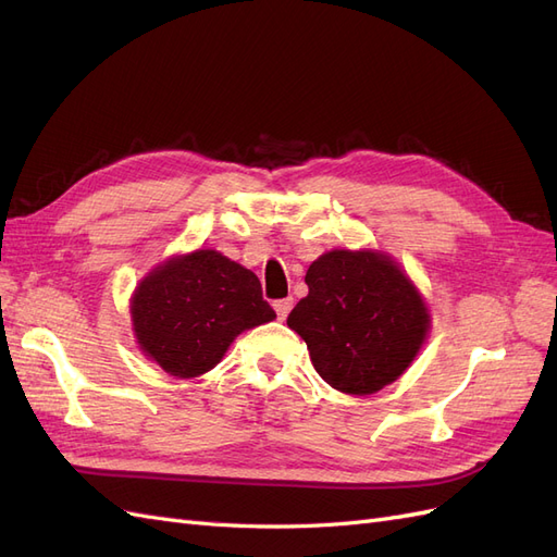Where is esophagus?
<instances>
[{"mask_svg":"<svg viewBox=\"0 0 557 557\" xmlns=\"http://www.w3.org/2000/svg\"><path fill=\"white\" fill-rule=\"evenodd\" d=\"M274 309H276V315L278 320H285L293 309V297H283V299H276L274 301Z\"/></svg>","mask_w":557,"mask_h":557,"instance_id":"1","label":"esophagus"}]
</instances>
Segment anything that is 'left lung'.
I'll return each mask as SVG.
<instances>
[{
	"instance_id": "8db88e82",
	"label": "left lung",
	"mask_w": 557,
	"mask_h": 557,
	"mask_svg": "<svg viewBox=\"0 0 557 557\" xmlns=\"http://www.w3.org/2000/svg\"><path fill=\"white\" fill-rule=\"evenodd\" d=\"M305 281L309 295L288 327L307 342L320 379L348 395H372L401 376L425 342L430 315L391 258L330 250Z\"/></svg>"
}]
</instances>
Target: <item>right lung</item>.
I'll use <instances>...</instances> for the list:
<instances>
[{
    "label": "right lung",
    "instance_id": "right-lung-1",
    "mask_svg": "<svg viewBox=\"0 0 557 557\" xmlns=\"http://www.w3.org/2000/svg\"><path fill=\"white\" fill-rule=\"evenodd\" d=\"M274 318L258 276L215 250L158 267L132 299L141 350L178 379L209 372L234 336Z\"/></svg>",
    "mask_w": 557,
    "mask_h": 557
}]
</instances>
